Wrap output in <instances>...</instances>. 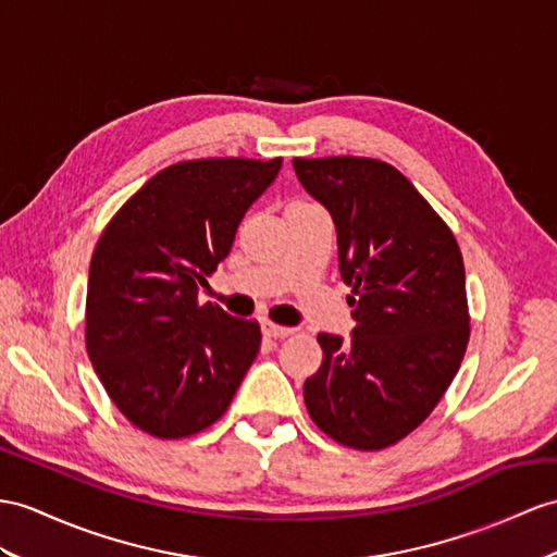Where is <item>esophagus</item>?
Instances as JSON below:
<instances>
[{"label": "esophagus", "mask_w": 557, "mask_h": 557, "mask_svg": "<svg viewBox=\"0 0 557 557\" xmlns=\"http://www.w3.org/2000/svg\"><path fill=\"white\" fill-rule=\"evenodd\" d=\"M293 333H295V331L288 329V325H278V323L269 321V319L262 321V335H264V337H274V341H278V337H288V335H293Z\"/></svg>", "instance_id": "obj_1"}]
</instances>
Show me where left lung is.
<instances>
[{"label":"left lung","mask_w":557,"mask_h":557,"mask_svg":"<svg viewBox=\"0 0 557 557\" xmlns=\"http://www.w3.org/2000/svg\"><path fill=\"white\" fill-rule=\"evenodd\" d=\"M305 191L331 212L351 337L319 333L305 381L311 420L351 449H385L435 409L463 361L466 269L451 228L406 176L373 158H295Z\"/></svg>","instance_id":"8db88e82"}]
</instances>
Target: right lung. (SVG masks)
<instances>
[{
  "mask_svg": "<svg viewBox=\"0 0 557 557\" xmlns=\"http://www.w3.org/2000/svg\"><path fill=\"white\" fill-rule=\"evenodd\" d=\"M281 158L176 162L106 226L87 281V355L132 425L160 440L220 420L260 351L255 319L198 305Z\"/></svg>",
  "mask_w": 557,
  "mask_h": 557,
  "instance_id": "obj_1",
  "label": "right lung"
}]
</instances>
